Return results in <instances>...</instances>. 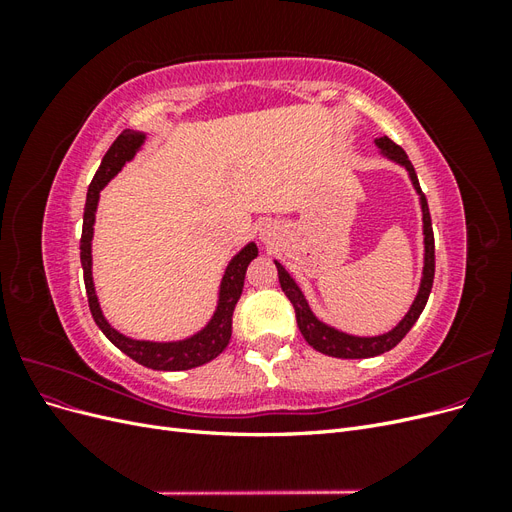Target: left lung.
<instances>
[{
	"label": "left lung",
	"instance_id": "1",
	"mask_svg": "<svg viewBox=\"0 0 512 512\" xmlns=\"http://www.w3.org/2000/svg\"><path fill=\"white\" fill-rule=\"evenodd\" d=\"M376 145L382 149V153L386 158H391L393 162L406 166L408 175L414 183V190L421 196V209H423V235H425V267H423V280H421V288H418L416 299L410 307V312L406 314V318L401 320L397 327L389 333L378 335V337H354L348 333L337 331L329 324L320 322L314 314L312 309H309L303 292L299 290V286L294 284L292 277L288 275V271L280 265V262H275L277 267V277H280V286L284 290L286 297L290 299L292 307H294V314H297V324H299V331L305 337V342L312 346L314 350L322 352V354H329V356H337V359H367V356H378L386 350L395 348L401 339L406 337V333L414 327V322L421 316V312L427 305L429 299V292L433 286V273H436V245H433V228H431V215H429V207H427V198L421 190V185H418V177L414 173V166L408 160L406 151L401 149L399 145H395L389 136H382L376 138Z\"/></svg>",
	"mask_w": 512,
	"mask_h": 512
}]
</instances>
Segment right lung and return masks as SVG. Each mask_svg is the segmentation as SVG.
I'll return each instance as SVG.
<instances>
[{"label": "right lung", "instance_id": "obj_1", "mask_svg": "<svg viewBox=\"0 0 512 512\" xmlns=\"http://www.w3.org/2000/svg\"><path fill=\"white\" fill-rule=\"evenodd\" d=\"M143 141H145L143 132L123 130L115 138L111 149L106 151L100 168L96 170L94 179L89 183L85 213H83V235H81V265H83L87 301H89L91 316H94L100 331L111 339L123 354H128L132 361L158 371L192 369L213 361L215 356L228 346L230 335H232V312H235V305L243 292L247 265H250V262L258 256V247L256 243H247L243 250L230 260V265L226 267V273H224L222 288H220L218 309H215L211 322L200 333L183 339V342L158 344V342H136V339H130L126 335H121L119 331H115L102 316V309L96 297L94 277H91V237H94V222H96L100 190L119 173L123 164L134 158V153L143 145Z\"/></svg>", "mask_w": 512, "mask_h": 512}]
</instances>
